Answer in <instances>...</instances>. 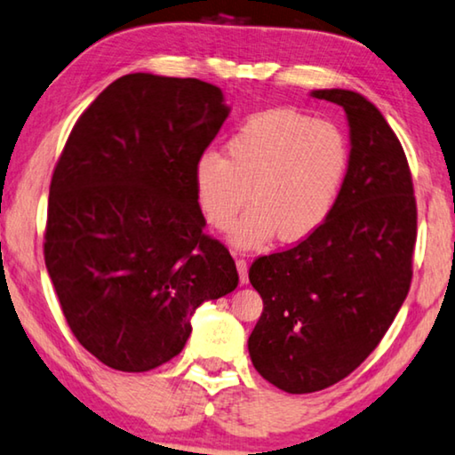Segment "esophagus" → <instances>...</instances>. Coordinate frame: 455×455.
<instances>
[{"label": "esophagus", "mask_w": 455, "mask_h": 455, "mask_svg": "<svg viewBox=\"0 0 455 455\" xmlns=\"http://www.w3.org/2000/svg\"><path fill=\"white\" fill-rule=\"evenodd\" d=\"M235 267H237V275H240V283L248 284V262L243 260V258H237Z\"/></svg>", "instance_id": "esophagus-1"}]
</instances>
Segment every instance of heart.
Segmentation results:
<instances>
[{"label": "heart", "mask_w": 455, "mask_h": 455, "mask_svg": "<svg viewBox=\"0 0 455 455\" xmlns=\"http://www.w3.org/2000/svg\"><path fill=\"white\" fill-rule=\"evenodd\" d=\"M352 150L344 132L295 109L248 117L226 144V158L205 152L195 164V197L218 232L260 246L276 234L299 242L323 226L346 183Z\"/></svg>", "instance_id": "heart-1"}]
</instances>
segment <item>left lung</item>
I'll return each instance as SVG.
<instances>
[{
    "label": "left lung",
    "mask_w": 455,
    "mask_h": 455,
    "mask_svg": "<svg viewBox=\"0 0 455 455\" xmlns=\"http://www.w3.org/2000/svg\"><path fill=\"white\" fill-rule=\"evenodd\" d=\"M346 109L352 160L330 218L292 248L258 256L250 283L264 309L251 364L291 395L344 380L388 331L413 278L417 201L407 156L366 97L313 91Z\"/></svg>",
    "instance_id": "left-lung-1"
}]
</instances>
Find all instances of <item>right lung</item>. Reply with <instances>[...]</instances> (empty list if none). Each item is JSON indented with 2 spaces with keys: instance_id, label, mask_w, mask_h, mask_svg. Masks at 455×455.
Returning a JSON list of instances; mask_svg holds the SVG:
<instances>
[{
  "instance_id": "add662e5",
  "label": "right lung",
  "mask_w": 455,
  "mask_h": 455,
  "mask_svg": "<svg viewBox=\"0 0 455 455\" xmlns=\"http://www.w3.org/2000/svg\"><path fill=\"white\" fill-rule=\"evenodd\" d=\"M229 109L199 79L132 73L83 111L54 166L44 262L76 341L103 364L148 372L191 335V315L237 286L204 232L195 164Z\"/></svg>"
}]
</instances>
